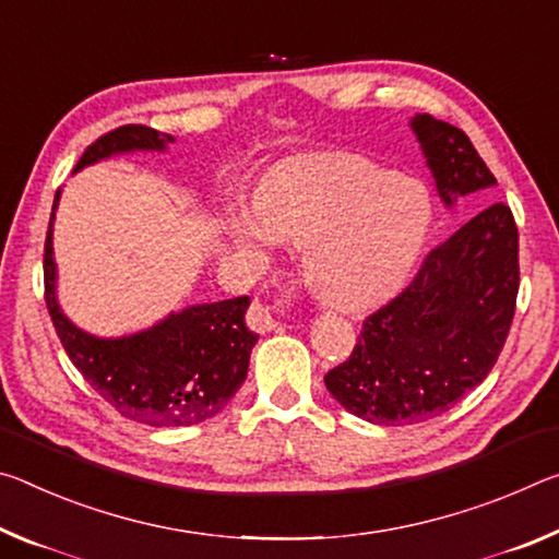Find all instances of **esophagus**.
I'll use <instances>...</instances> for the list:
<instances>
[{"mask_svg":"<svg viewBox=\"0 0 559 559\" xmlns=\"http://www.w3.org/2000/svg\"><path fill=\"white\" fill-rule=\"evenodd\" d=\"M247 324H250L254 332H260V334L272 332V329H280L277 317H274L272 309L260 299H254L252 307L247 309Z\"/></svg>","mask_w":559,"mask_h":559,"instance_id":"1","label":"esophagus"}]
</instances>
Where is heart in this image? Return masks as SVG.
<instances>
[{
    "label": "heart",
    "mask_w": 559,
    "mask_h": 559,
    "mask_svg": "<svg viewBox=\"0 0 559 559\" xmlns=\"http://www.w3.org/2000/svg\"><path fill=\"white\" fill-rule=\"evenodd\" d=\"M225 225L247 250L305 245L309 285L329 305L366 309L406 285L431 227V203L414 180L359 155H332L272 170L254 203H227Z\"/></svg>",
    "instance_id": "1"
}]
</instances>
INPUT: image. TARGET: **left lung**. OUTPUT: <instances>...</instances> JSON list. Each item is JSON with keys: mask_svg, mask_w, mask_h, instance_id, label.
<instances>
[{"mask_svg": "<svg viewBox=\"0 0 559 559\" xmlns=\"http://www.w3.org/2000/svg\"><path fill=\"white\" fill-rule=\"evenodd\" d=\"M438 195L453 207L496 176L461 128L411 118ZM520 287L518 227L492 203L426 254L411 285L364 319L354 352L324 377L332 396L369 424H420L488 377L508 340Z\"/></svg>", "mask_w": 559, "mask_h": 559, "instance_id": "obj_1", "label": "left lung"}]
</instances>
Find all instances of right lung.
<instances>
[{"instance_id":"add662e5","label":"right lung","mask_w":559,"mask_h":559,"mask_svg":"<svg viewBox=\"0 0 559 559\" xmlns=\"http://www.w3.org/2000/svg\"><path fill=\"white\" fill-rule=\"evenodd\" d=\"M173 135L148 126H121L91 143L76 170L91 163L131 151H166ZM57 190L44 242V299L59 340L100 399L135 424L153 428L195 426L217 416L242 386L258 334L250 332L245 312L250 297L195 305L168 314L145 332L98 340L81 332L61 312L53 264V213Z\"/></svg>"}]
</instances>
